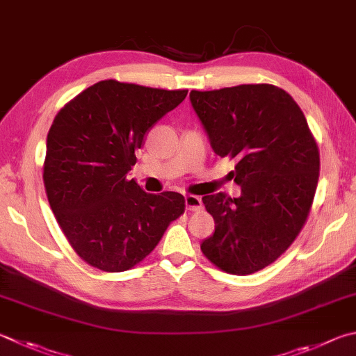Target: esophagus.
<instances>
[{
    "label": "esophagus",
    "instance_id": "esophagus-1",
    "mask_svg": "<svg viewBox=\"0 0 356 356\" xmlns=\"http://www.w3.org/2000/svg\"><path fill=\"white\" fill-rule=\"evenodd\" d=\"M185 207H186V210H190V211L200 210L202 209V199H200L199 196H195V195L185 196Z\"/></svg>",
    "mask_w": 356,
    "mask_h": 356
}]
</instances>
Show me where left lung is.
<instances>
[{"label":"left lung","mask_w":356,"mask_h":356,"mask_svg":"<svg viewBox=\"0 0 356 356\" xmlns=\"http://www.w3.org/2000/svg\"><path fill=\"white\" fill-rule=\"evenodd\" d=\"M191 106L219 157L236 160L229 176L240 197H202L215 234L204 255L229 274L269 266L305 224L319 179V151L305 115L285 90L248 83L190 93Z\"/></svg>","instance_id":"1"}]
</instances>
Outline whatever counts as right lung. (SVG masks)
Listing matches in <instances>:
<instances>
[{
  "label": "right lung",
  "mask_w": 356,
  "mask_h": 356,
  "mask_svg": "<svg viewBox=\"0 0 356 356\" xmlns=\"http://www.w3.org/2000/svg\"><path fill=\"white\" fill-rule=\"evenodd\" d=\"M186 93L108 79L56 115L47 138L44 190L71 248L93 268H134L185 211L182 195H149L127 174L146 132Z\"/></svg>",
  "instance_id": "1"
}]
</instances>
